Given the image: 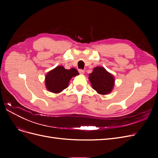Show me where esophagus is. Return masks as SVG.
<instances>
[{
    "label": "esophagus",
    "mask_w": 158,
    "mask_h": 158,
    "mask_svg": "<svg viewBox=\"0 0 158 158\" xmlns=\"http://www.w3.org/2000/svg\"><path fill=\"white\" fill-rule=\"evenodd\" d=\"M78 72H79V73H80V74H84V70L80 69V70H78Z\"/></svg>",
    "instance_id": "esophagus-1"
}]
</instances>
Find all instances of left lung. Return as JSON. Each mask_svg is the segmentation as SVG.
I'll return each mask as SVG.
<instances>
[{
  "instance_id": "8db88e82",
  "label": "left lung",
  "mask_w": 158,
  "mask_h": 158,
  "mask_svg": "<svg viewBox=\"0 0 158 158\" xmlns=\"http://www.w3.org/2000/svg\"><path fill=\"white\" fill-rule=\"evenodd\" d=\"M89 80L92 88L101 95L111 93L114 88V78L102 66L95 67L92 73L89 74Z\"/></svg>"
}]
</instances>
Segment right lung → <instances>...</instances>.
<instances>
[{
	"instance_id": "right-lung-1",
	"label": "right lung",
	"mask_w": 158,
	"mask_h": 158,
	"mask_svg": "<svg viewBox=\"0 0 158 158\" xmlns=\"http://www.w3.org/2000/svg\"><path fill=\"white\" fill-rule=\"evenodd\" d=\"M78 74V70L74 68L67 70L63 66H57L45 76L46 88L52 93L59 94L68 88L72 78Z\"/></svg>"
}]
</instances>
